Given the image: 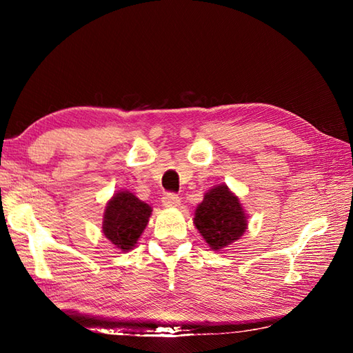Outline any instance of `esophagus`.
<instances>
[{"mask_svg":"<svg viewBox=\"0 0 353 353\" xmlns=\"http://www.w3.org/2000/svg\"><path fill=\"white\" fill-rule=\"evenodd\" d=\"M162 205H163V208H177L179 205H181V199H179V196H176V194L167 192L162 197Z\"/></svg>","mask_w":353,"mask_h":353,"instance_id":"obj_1","label":"esophagus"}]
</instances>
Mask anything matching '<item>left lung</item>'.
<instances>
[{
	"mask_svg": "<svg viewBox=\"0 0 353 353\" xmlns=\"http://www.w3.org/2000/svg\"><path fill=\"white\" fill-rule=\"evenodd\" d=\"M199 234L214 252L238 241L249 226V219L235 192L226 183L212 186L194 212Z\"/></svg>",
	"mask_w": 353,
	"mask_h": 353,
	"instance_id": "1",
	"label": "left lung"
}]
</instances>
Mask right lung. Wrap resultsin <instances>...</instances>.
<instances>
[{"label": "right lung", "instance_id": "obj_1", "mask_svg": "<svg viewBox=\"0 0 353 353\" xmlns=\"http://www.w3.org/2000/svg\"><path fill=\"white\" fill-rule=\"evenodd\" d=\"M152 211L133 192L118 190L104 208L103 234L117 250L130 252L145 230Z\"/></svg>", "mask_w": 353, "mask_h": 353}]
</instances>
